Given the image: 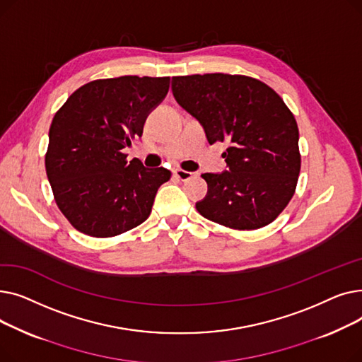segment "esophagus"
Masks as SVG:
<instances>
[{"label":"esophagus","mask_w":362,"mask_h":362,"mask_svg":"<svg viewBox=\"0 0 362 362\" xmlns=\"http://www.w3.org/2000/svg\"><path fill=\"white\" fill-rule=\"evenodd\" d=\"M173 173H175V176L177 177V179H180V180H189V179H192V177H195V173H192V171H186V170H182V168H176V170H173Z\"/></svg>","instance_id":"34e87169"}]
</instances>
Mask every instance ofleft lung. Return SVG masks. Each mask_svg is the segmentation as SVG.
Here are the masks:
<instances>
[{
  "instance_id": "8db88e82",
  "label": "left lung",
  "mask_w": 362,
  "mask_h": 362,
  "mask_svg": "<svg viewBox=\"0 0 362 362\" xmlns=\"http://www.w3.org/2000/svg\"><path fill=\"white\" fill-rule=\"evenodd\" d=\"M177 104L214 142L227 141L223 173H205L198 213L238 230L270 224L292 199L300 170L299 130L291 110L261 81L242 74L176 76Z\"/></svg>"
}]
</instances>
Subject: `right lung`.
Segmentation results:
<instances>
[{
  "mask_svg": "<svg viewBox=\"0 0 362 362\" xmlns=\"http://www.w3.org/2000/svg\"><path fill=\"white\" fill-rule=\"evenodd\" d=\"M170 78L122 76L74 90L49 127L45 168L57 205L76 230L111 238L144 223L171 173L126 161L122 149L142 136Z\"/></svg>",
  "mask_w": 362,
  "mask_h": 362,
  "instance_id": "add662e5",
  "label": "right lung"
}]
</instances>
